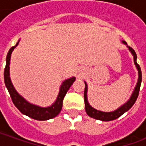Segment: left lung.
<instances>
[{
	"label": "left lung",
	"mask_w": 146,
	"mask_h": 146,
	"mask_svg": "<svg viewBox=\"0 0 146 146\" xmlns=\"http://www.w3.org/2000/svg\"><path fill=\"white\" fill-rule=\"evenodd\" d=\"M122 43L127 46V48H128L130 52L133 55L134 62H135V66H136L137 70H138V81H137L136 86H135V89H134V91L132 92L131 95V97H130L128 100L124 104H123L121 106H119L118 109H116V110L112 111V112H103V111H100V110H98L95 109V108H93L91 105L89 104L88 100V84H87L86 81H84L85 89H84V103H85L86 113H87V114L89 116H91V117H92V118H94L95 119H99V120H102V121H110V120H113V119H117L118 117H119L123 113H126L127 111H128L132 107V106L135 104V101L137 100V98H138L139 90H140V86H141V68L139 66V65L137 63V54L135 53V51L131 47L127 46L126 41L122 40Z\"/></svg>",
	"instance_id": "obj_1"
}]
</instances>
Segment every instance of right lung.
Segmentation results:
<instances>
[{"mask_svg":"<svg viewBox=\"0 0 146 146\" xmlns=\"http://www.w3.org/2000/svg\"><path fill=\"white\" fill-rule=\"evenodd\" d=\"M19 40H18L16 44L15 45L14 47L10 48L6 57V66L5 69V73H4L5 86L10 94V96L14 105L23 114L36 120H48L49 119H52L58 115V113L61 112L62 108V102H63L64 97L71 85L73 84V83L75 81L76 77L72 76L70 78L66 79L62 83L59 88V92H58L57 98L50 106L41 107L37 105L29 102L26 98H24L22 95H19V92L15 90L10 78V60H11V53L14 51L15 48L18 46Z\"/></svg>","mask_w":146,"mask_h":146,"instance_id":"add662e5","label":"right lung"}]
</instances>
